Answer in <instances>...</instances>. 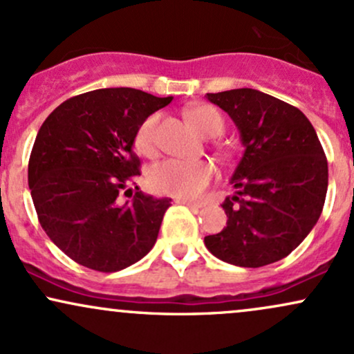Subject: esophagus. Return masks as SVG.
Listing matches in <instances>:
<instances>
[{"mask_svg": "<svg viewBox=\"0 0 354 354\" xmlns=\"http://www.w3.org/2000/svg\"><path fill=\"white\" fill-rule=\"evenodd\" d=\"M176 203H178V205L189 206V208H201L200 203H194V201H191V200H186V198H176Z\"/></svg>", "mask_w": 354, "mask_h": 354, "instance_id": "obj_1", "label": "esophagus"}]
</instances>
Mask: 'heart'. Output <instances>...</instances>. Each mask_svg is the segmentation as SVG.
Returning a JSON list of instances; mask_svg holds the SVG:
<instances>
[{"mask_svg": "<svg viewBox=\"0 0 354 354\" xmlns=\"http://www.w3.org/2000/svg\"><path fill=\"white\" fill-rule=\"evenodd\" d=\"M188 118L194 128L206 136H218L225 126V121L218 109L208 106V104L191 108ZM158 124H160V115L154 113L146 118L138 128L135 146L141 154L153 156L156 153ZM213 174L214 168L208 161L169 158V160L156 163L149 169L148 181L149 186L161 194L178 198H196L209 185Z\"/></svg>", "mask_w": 354, "mask_h": 354, "instance_id": "b5f03b06", "label": "heart"}]
</instances>
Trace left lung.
<instances>
[{
    "mask_svg": "<svg viewBox=\"0 0 354 354\" xmlns=\"http://www.w3.org/2000/svg\"><path fill=\"white\" fill-rule=\"evenodd\" d=\"M230 115L245 146L231 176L228 221L205 245L221 261L259 268L286 258L323 211L328 161L318 135L298 108L251 88L206 93Z\"/></svg>",
    "mask_w": 354,
    "mask_h": 354,
    "instance_id": "left-lung-1",
    "label": "left lung"
}]
</instances>
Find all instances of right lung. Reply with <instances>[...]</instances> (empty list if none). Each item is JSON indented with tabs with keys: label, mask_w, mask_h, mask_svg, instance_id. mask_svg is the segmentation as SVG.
<instances>
[{
	"label": "right lung",
	"mask_w": 354,
	"mask_h": 354,
	"mask_svg": "<svg viewBox=\"0 0 354 354\" xmlns=\"http://www.w3.org/2000/svg\"><path fill=\"white\" fill-rule=\"evenodd\" d=\"M171 100L104 88L73 96L44 120L28 185L39 225L73 261L113 273L154 246L171 200L133 191L140 176L133 145L140 124Z\"/></svg>",
	"instance_id": "1"
}]
</instances>
